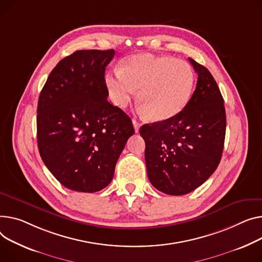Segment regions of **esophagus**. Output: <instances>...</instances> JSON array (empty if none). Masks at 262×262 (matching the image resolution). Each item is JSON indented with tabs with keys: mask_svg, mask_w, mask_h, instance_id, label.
<instances>
[{
	"mask_svg": "<svg viewBox=\"0 0 262 262\" xmlns=\"http://www.w3.org/2000/svg\"><path fill=\"white\" fill-rule=\"evenodd\" d=\"M133 124H134V128H135V132H136V133H138V132H139V129H140V126H141V124L139 123V122H138L136 119H134V120H133Z\"/></svg>",
	"mask_w": 262,
	"mask_h": 262,
	"instance_id": "esophagus-1",
	"label": "esophagus"
}]
</instances>
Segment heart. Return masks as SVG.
<instances>
[{
	"label": "heart",
	"mask_w": 262,
	"mask_h": 262,
	"mask_svg": "<svg viewBox=\"0 0 262 262\" xmlns=\"http://www.w3.org/2000/svg\"><path fill=\"white\" fill-rule=\"evenodd\" d=\"M113 102L125 107L140 90L143 111L154 121H165L179 115L190 101L195 86L193 68L185 61L167 56L135 55L105 76Z\"/></svg>",
	"instance_id": "obj_1"
}]
</instances>
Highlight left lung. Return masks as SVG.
<instances>
[{
  "mask_svg": "<svg viewBox=\"0 0 262 262\" xmlns=\"http://www.w3.org/2000/svg\"><path fill=\"white\" fill-rule=\"evenodd\" d=\"M198 74L187 106L171 119L145 124V163L150 183L167 195L181 196L204 183L223 151L226 117L219 87L207 69L189 58Z\"/></svg>",
  "mask_w": 262,
  "mask_h": 262,
  "instance_id": "left-lung-1",
  "label": "left lung"
}]
</instances>
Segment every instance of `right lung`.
Here are the masks:
<instances>
[{"label": "right lung", "instance_id": "1", "mask_svg": "<svg viewBox=\"0 0 262 262\" xmlns=\"http://www.w3.org/2000/svg\"><path fill=\"white\" fill-rule=\"evenodd\" d=\"M114 56V49L75 51L52 69L39 97L40 156L72 190L95 193L106 187L135 134L130 118L107 101L104 74Z\"/></svg>", "mask_w": 262, "mask_h": 262}]
</instances>
